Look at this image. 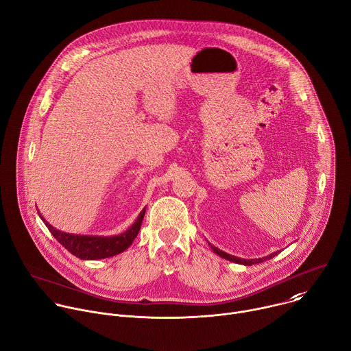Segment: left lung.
<instances>
[{
    "label": "left lung",
    "instance_id": "obj_1",
    "mask_svg": "<svg viewBox=\"0 0 351 351\" xmlns=\"http://www.w3.org/2000/svg\"><path fill=\"white\" fill-rule=\"evenodd\" d=\"M208 245H209V247L212 248V251H213L216 255H219L220 258H224V259H227V261H230V262H234V263H239V265H244V266H252V265H258V263L266 262L267 259H271V258H274V256L278 254V251H277V252H274V254H271V255H269V256H265V258H259V259H241V258L232 256V255H230V254H226V252L220 251L219 248L213 247V245H212V244H209V243H208Z\"/></svg>",
    "mask_w": 351,
    "mask_h": 351
}]
</instances>
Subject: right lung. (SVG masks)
<instances>
[{"label":"right lung","mask_w":351,"mask_h":351,"mask_svg":"<svg viewBox=\"0 0 351 351\" xmlns=\"http://www.w3.org/2000/svg\"><path fill=\"white\" fill-rule=\"evenodd\" d=\"M146 208L139 213L135 223L124 231L123 234L112 236V237H99V236H78V234H69V232H63L60 230H56L52 227L44 217L40 215L51 234L74 256L82 259V261H96V259H104L114 255H119L124 252L130 245L134 243L135 237L142 226V220L145 217ZM40 213V212H38Z\"/></svg>","instance_id":"obj_1"}]
</instances>
